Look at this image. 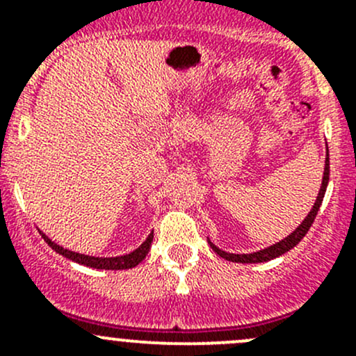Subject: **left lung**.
<instances>
[{"instance_id":"8db88e82","label":"left lung","mask_w":356,"mask_h":356,"mask_svg":"<svg viewBox=\"0 0 356 356\" xmlns=\"http://www.w3.org/2000/svg\"><path fill=\"white\" fill-rule=\"evenodd\" d=\"M327 182H329V153H327V158H325L324 179H322V186H321V191H318L317 201H315L314 208H312L310 213L307 215V218H305V220L301 222L300 227H298L294 232H291L288 238L282 239V241H279L277 245H274V246H270V248H265V250H260V251H257V253H250V254L225 253V251L218 250L217 246L211 245V243H210L211 250H213L215 253L218 254V257L224 258V260L236 261V264H260V261H268V260H274V258L281 257V254H284L286 251L293 250V248L296 246L298 243H300L301 239L305 238V236H307L308 229L312 227V224H314L315 217H317V211H318V208H321L322 200H324L325 189H327Z\"/></svg>"}]
</instances>
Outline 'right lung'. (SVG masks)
I'll use <instances>...</instances> for the list:
<instances>
[{
    "label": "right lung",
    "instance_id": "obj_1",
    "mask_svg": "<svg viewBox=\"0 0 356 356\" xmlns=\"http://www.w3.org/2000/svg\"><path fill=\"white\" fill-rule=\"evenodd\" d=\"M41 236H42V239H44V241L56 251V253L63 254V257H67L68 260H74V261H77V264L86 265V267L103 268V270H125V268L136 267V265H139L143 260H145V257L148 254L149 248H152V241H153V232H152V234L148 236V239H146V241L143 243L138 250L132 251V253L124 254V257L96 258V257H88V254L74 253V251L65 250V248H62V246L56 245V243H53L51 239H49L46 234H42V232H41Z\"/></svg>",
    "mask_w": 356,
    "mask_h": 356
}]
</instances>
